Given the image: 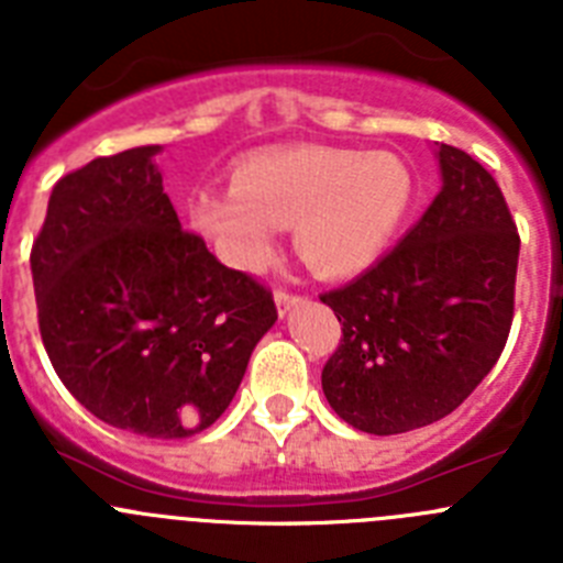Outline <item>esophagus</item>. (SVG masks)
<instances>
[{"label":"esophagus","instance_id":"1","mask_svg":"<svg viewBox=\"0 0 563 563\" xmlns=\"http://www.w3.org/2000/svg\"><path fill=\"white\" fill-rule=\"evenodd\" d=\"M273 298H276V310H278V316H282V318H285L287 312H290L292 307L301 301V296H296V292H290V290H282V287H278L276 296H273Z\"/></svg>","mask_w":563,"mask_h":563}]
</instances>
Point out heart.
I'll list each match as a JSON object with an SVG mask.
<instances>
[{
    "mask_svg": "<svg viewBox=\"0 0 563 563\" xmlns=\"http://www.w3.org/2000/svg\"><path fill=\"white\" fill-rule=\"evenodd\" d=\"M415 197V174L397 154L301 146L253 154L233 168V188L200 191L188 213L239 271L265 267L276 228H292L316 276L352 278L389 251Z\"/></svg>",
    "mask_w": 563,
    "mask_h": 563,
    "instance_id": "obj_1",
    "label": "heart"
}]
</instances>
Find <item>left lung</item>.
Listing matches in <instances>:
<instances>
[{
    "label": "left lung",
    "mask_w": 563,
    "mask_h": 563,
    "mask_svg": "<svg viewBox=\"0 0 563 563\" xmlns=\"http://www.w3.org/2000/svg\"><path fill=\"white\" fill-rule=\"evenodd\" d=\"M442 188L395 251L321 296L341 343L321 372L352 429L389 437L442 420L494 369L514 324L519 233L501 188L437 146Z\"/></svg>",
    "instance_id": "8db88e82"
}]
</instances>
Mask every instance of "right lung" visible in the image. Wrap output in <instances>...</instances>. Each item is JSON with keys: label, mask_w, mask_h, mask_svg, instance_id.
Returning <instances> with one entry per match:
<instances>
[{"label": "right lung", "mask_w": 563, "mask_h": 563, "mask_svg": "<svg viewBox=\"0 0 563 563\" xmlns=\"http://www.w3.org/2000/svg\"><path fill=\"white\" fill-rule=\"evenodd\" d=\"M157 152L126 148L62 177L30 271L69 395L114 429L183 440L231 406L278 312L271 290L183 231Z\"/></svg>", "instance_id": "right-lung-1"}]
</instances>
